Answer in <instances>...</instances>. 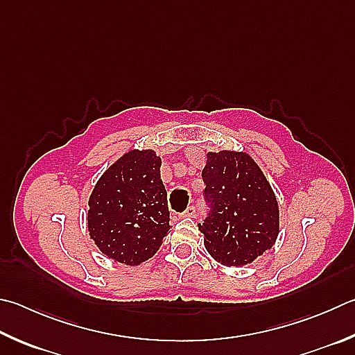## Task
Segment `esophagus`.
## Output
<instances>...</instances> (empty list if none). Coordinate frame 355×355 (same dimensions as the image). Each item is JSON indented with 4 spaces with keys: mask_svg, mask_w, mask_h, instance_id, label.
<instances>
[{
    "mask_svg": "<svg viewBox=\"0 0 355 355\" xmlns=\"http://www.w3.org/2000/svg\"><path fill=\"white\" fill-rule=\"evenodd\" d=\"M196 216H197L196 206H189V208H186L183 214H180V217H196Z\"/></svg>",
    "mask_w": 355,
    "mask_h": 355,
    "instance_id": "1",
    "label": "esophagus"
}]
</instances>
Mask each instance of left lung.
Instances as JSON below:
<instances>
[{
  "label": "left lung",
  "instance_id": "obj_1",
  "mask_svg": "<svg viewBox=\"0 0 355 355\" xmlns=\"http://www.w3.org/2000/svg\"><path fill=\"white\" fill-rule=\"evenodd\" d=\"M202 172L209 214L198 223L205 248L227 267L253 262L279 234V208L272 186L248 153H206Z\"/></svg>",
  "mask_w": 355,
  "mask_h": 355
}]
</instances>
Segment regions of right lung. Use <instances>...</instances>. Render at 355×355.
I'll use <instances>...</instances> for the list:
<instances>
[{
	"mask_svg": "<svg viewBox=\"0 0 355 355\" xmlns=\"http://www.w3.org/2000/svg\"><path fill=\"white\" fill-rule=\"evenodd\" d=\"M153 150H130L104 172L88 200L89 237L108 259L139 266L171 230L167 192Z\"/></svg>",
	"mask_w": 355,
	"mask_h": 355,
	"instance_id": "obj_1",
	"label": "right lung"
}]
</instances>
